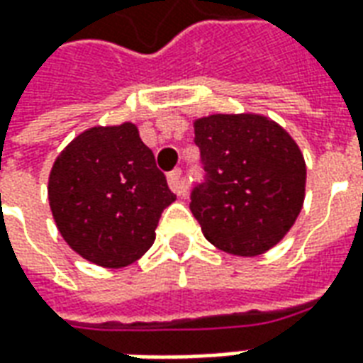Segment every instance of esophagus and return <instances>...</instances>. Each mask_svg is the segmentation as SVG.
<instances>
[{
	"label": "esophagus",
	"mask_w": 363,
	"mask_h": 363,
	"mask_svg": "<svg viewBox=\"0 0 363 363\" xmlns=\"http://www.w3.org/2000/svg\"><path fill=\"white\" fill-rule=\"evenodd\" d=\"M167 181H169V186L173 190L174 194L179 196H184L186 194V184L182 181V171L181 169H174L171 173L167 174Z\"/></svg>",
	"instance_id": "esophagus-1"
}]
</instances>
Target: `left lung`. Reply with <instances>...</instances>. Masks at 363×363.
<instances>
[{
    "label": "left lung",
    "instance_id": "obj_1",
    "mask_svg": "<svg viewBox=\"0 0 363 363\" xmlns=\"http://www.w3.org/2000/svg\"><path fill=\"white\" fill-rule=\"evenodd\" d=\"M206 182L190 209L216 248L254 257L292 229L306 198V161L279 123L257 113H213L194 121Z\"/></svg>",
    "mask_w": 363,
    "mask_h": 363
}]
</instances>
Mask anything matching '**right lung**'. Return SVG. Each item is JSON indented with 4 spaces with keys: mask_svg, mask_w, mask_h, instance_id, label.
Instances as JSON below:
<instances>
[{
    "mask_svg": "<svg viewBox=\"0 0 363 363\" xmlns=\"http://www.w3.org/2000/svg\"><path fill=\"white\" fill-rule=\"evenodd\" d=\"M53 221L79 256L121 269L155 240L163 209L177 200L134 123L86 128L53 161Z\"/></svg>",
    "mask_w": 363,
    "mask_h": 363,
    "instance_id": "right-lung-1",
    "label": "right lung"
}]
</instances>
